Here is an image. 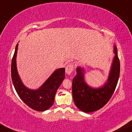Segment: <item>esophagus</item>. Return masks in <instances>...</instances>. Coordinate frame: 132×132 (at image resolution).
Listing matches in <instances>:
<instances>
[{
    "instance_id": "1",
    "label": "esophagus",
    "mask_w": 132,
    "mask_h": 132,
    "mask_svg": "<svg viewBox=\"0 0 132 132\" xmlns=\"http://www.w3.org/2000/svg\"><path fill=\"white\" fill-rule=\"evenodd\" d=\"M73 70H74V64L71 63V64H68L67 65L65 68V72L67 74H68V75H70V74L72 73Z\"/></svg>"
}]
</instances>
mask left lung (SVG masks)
I'll return each mask as SVG.
<instances>
[{
  "label": "left lung",
  "mask_w": 132,
  "mask_h": 132,
  "mask_svg": "<svg viewBox=\"0 0 132 132\" xmlns=\"http://www.w3.org/2000/svg\"><path fill=\"white\" fill-rule=\"evenodd\" d=\"M109 78L106 84L100 88L93 89L85 82L84 71L77 67V74L73 79L72 93L76 106L85 112H92L103 107L109 102L117 85L120 73V62L117 47Z\"/></svg>",
  "instance_id": "8db88e82"
}]
</instances>
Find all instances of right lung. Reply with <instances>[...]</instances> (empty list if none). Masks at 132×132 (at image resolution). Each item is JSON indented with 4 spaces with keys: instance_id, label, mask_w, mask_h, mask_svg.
<instances>
[{
    "instance_id": "1",
    "label": "right lung",
    "mask_w": 132,
    "mask_h": 132,
    "mask_svg": "<svg viewBox=\"0 0 132 132\" xmlns=\"http://www.w3.org/2000/svg\"><path fill=\"white\" fill-rule=\"evenodd\" d=\"M18 44L11 63V78L14 86L23 102L37 111H44L53 105L56 93L65 78V68L56 70L42 86L37 90H30L25 87L18 75L16 67V56Z\"/></svg>"
}]
</instances>
